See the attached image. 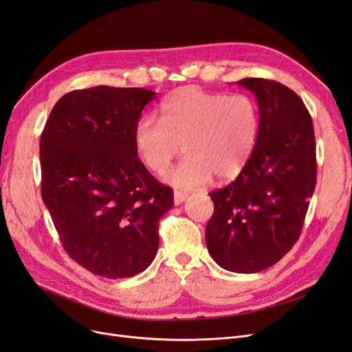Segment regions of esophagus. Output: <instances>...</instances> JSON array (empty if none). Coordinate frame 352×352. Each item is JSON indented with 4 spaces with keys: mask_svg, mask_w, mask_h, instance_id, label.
I'll list each match as a JSON object with an SVG mask.
<instances>
[{
    "mask_svg": "<svg viewBox=\"0 0 352 352\" xmlns=\"http://www.w3.org/2000/svg\"><path fill=\"white\" fill-rule=\"evenodd\" d=\"M188 198V193L186 192H182V190H175V204L179 205L184 202Z\"/></svg>",
    "mask_w": 352,
    "mask_h": 352,
    "instance_id": "esophagus-1",
    "label": "esophagus"
}]
</instances>
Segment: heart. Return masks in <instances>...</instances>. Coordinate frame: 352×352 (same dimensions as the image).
<instances>
[{"mask_svg":"<svg viewBox=\"0 0 352 352\" xmlns=\"http://www.w3.org/2000/svg\"><path fill=\"white\" fill-rule=\"evenodd\" d=\"M162 120L141 116L134 128L140 160L153 173H163L182 153L186 157L167 173L179 189H197L215 175L232 179L248 164L258 140V106L248 94L184 87L162 102Z\"/></svg>","mask_w":352,"mask_h":352,"instance_id":"1","label":"heart"}]
</instances>
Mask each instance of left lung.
I'll list each match as a JSON object with an SVG mask.
<instances>
[{"instance_id":"1","label":"left lung","mask_w":352,"mask_h":352,"mask_svg":"<svg viewBox=\"0 0 352 352\" xmlns=\"http://www.w3.org/2000/svg\"><path fill=\"white\" fill-rule=\"evenodd\" d=\"M237 84L256 96L258 140L232 184L208 193L214 214L205 240L221 268L254 274L280 261L300 237L316 186V141L311 116L292 89L265 78Z\"/></svg>"}]
</instances>
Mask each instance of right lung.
<instances>
[{
  "instance_id": "right-lung-1",
  "label": "right lung",
  "mask_w": 352,
  "mask_h": 352,
  "mask_svg": "<svg viewBox=\"0 0 352 352\" xmlns=\"http://www.w3.org/2000/svg\"><path fill=\"white\" fill-rule=\"evenodd\" d=\"M151 90L98 86L69 91L41 135L42 199L71 259L111 280L142 272L159 249L173 189L138 159L134 128Z\"/></svg>"
}]
</instances>
